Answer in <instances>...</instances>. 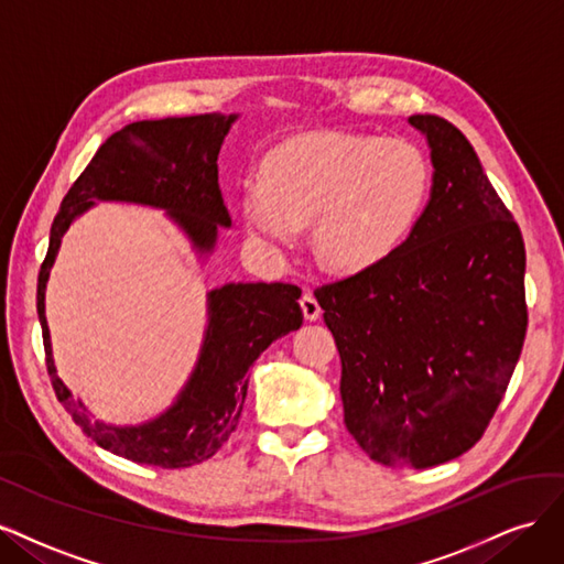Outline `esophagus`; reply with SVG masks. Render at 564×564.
<instances>
[{
  "mask_svg": "<svg viewBox=\"0 0 564 564\" xmlns=\"http://www.w3.org/2000/svg\"><path fill=\"white\" fill-rule=\"evenodd\" d=\"M300 306H302V314L306 321H318L321 318V304L316 302V297L312 293H304L302 300H300Z\"/></svg>",
  "mask_w": 564,
  "mask_h": 564,
  "instance_id": "34e87169",
  "label": "esophagus"
}]
</instances>
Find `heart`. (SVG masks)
<instances>
[{
	"mask_svg": "<svg viewBox=\"0 0 564 564\" xmlns=\"http://www.w3.org/2000/svg\"><path fill=\"white\" fill-rule=\"evenodd\" d=\"M429 163L408 140L306 133L283 142L243 183V220L256 239L288 248L314 220L318 260L366 269L401 243L422 213Z\"/></svg>",
	"mask_w": 564,
	"mask_h": 564,
	"instance_id": "heart-1",
	"label": "heart"
}]
</instances>
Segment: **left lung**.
<instances>
[{"label":"left lung","mask_w":564,"mask_h":564,"mask_svg":"<svg viewBox=\"0 0 564 564\" xmlns=\"http://www.w3.org/2000/svg\"><path fill=\"white\" fill-rule=\"evenodd\" d=\"M431 198L387 258L314 290L341 358L344 424L370 459L429 468L468 452L527 333L524 241L464 133L412 115Z\"/></svg>","instance_id":"left-lung-1"}]
</instances>
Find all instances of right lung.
Here are the masks:
<instances>
[{
	"mask_svg": "<svg viewBox=\"0 0 564 564\" xmlns=\"http://www.w3.org/2000/svg\"><path fill=\"white\" fill-rule=\"evenodd\" d=\"M234 119L236 115L213 112L123 126L75 180L51 225L37 283V312L53 391L90 441L138 464L187 468L210 459L229 441L243 412L248 368L271 341L302 325L297 304L302 290L290 283H227L210 290L202 358L177 403L150 424L107 426L88 420L53 368L44 314L48 271L63 234L77 215L94 206V198L166 208L198 250H213L217 227L231 225L217 185V154Z\"/></svg>",
	"mask_w": 564,
	"mask_h": 564,
	"instance_id": "right-lung-1",
	"label": "right lung"
}]
</instances>
